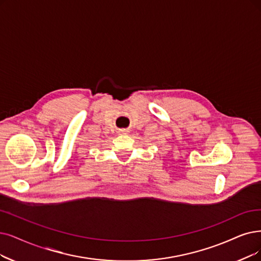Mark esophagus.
I'll return each instance as SVG.
<instances>
[{
	"instance_id": "1",
	"label": "esophagus",
	"mask_w": 261,
	"mask_h": 261,
	"mask_svg": "<svg viewBox=\"0 0 261 261\" xmlns=\"http://www.w3.org/2000/svg\"><path fill=\"white\" fill-rule=\"evenodd\" d=\"M122 132H126V130H122Z\"/></svg>"
}]
</instances>
